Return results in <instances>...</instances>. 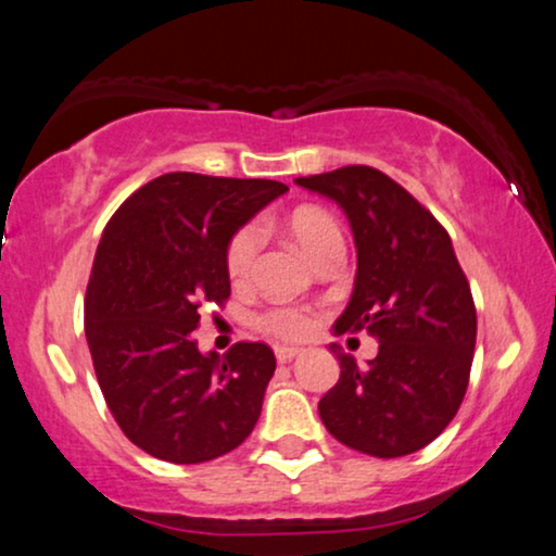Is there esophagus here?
<instances>
[{"label": "esophagus", "instance_id": "34e87169", "mask_svg": "<svg viewBox=\"0 0 556 556\" xmlns=\"http://www.w3.org/2000/svg\"><path fill=\"white\" fill-rule=\"evenodd\" d=\"M300 353H302L300 348H275V355L279 363H289V359H294Z\"/></svg>", "mask_w": 556, "mask_h": 556}]
</instances>
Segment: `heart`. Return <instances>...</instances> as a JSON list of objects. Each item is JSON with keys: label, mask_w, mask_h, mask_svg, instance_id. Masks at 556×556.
<instances>
[{"label": "heart", "mask_w": 556, "mask_h": 556, "mask_svg": "<svg viewBox=\"0 0 556 556\" xmlns=\"http://www.w3.org/2000/svg\"><path fill=\"white\" fill-rule=\"evenodd\" d=\"M287 229L292 233L302 252L317 262L319 256L334 247H342L340 224L323 208H296L287 218ZM262 247V226L244 224L231 233L226 244V275L231 281H247L252 277L256 254ZM254 325L262 332L279 340H302L312 330V315L300 307H269L254 317Z\"/></svg>", "instance_id": "b5f03b06"}]
</instances>
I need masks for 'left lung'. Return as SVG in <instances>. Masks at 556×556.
Masks as SVG:
<instances>
[{"label":"left lung","mask_w":556,"mask_h":556,"mask_svg":"<svg viewBox=\"0 0 556 556\" xmlns=\"http://www.w3.org/2000/svg\"><path fill=\"white\" fill-rule=\"evenodd\" d=\"M294 184L332 199L353 226L357 277L334 332L380 340L367 367L330 345L340 380L319 401V418L367 456L416 453L458 413L473 363L476 307L448 231L378 168L345 166Z\"/></svg>","instance_id":"obj_1"}]
</instances>
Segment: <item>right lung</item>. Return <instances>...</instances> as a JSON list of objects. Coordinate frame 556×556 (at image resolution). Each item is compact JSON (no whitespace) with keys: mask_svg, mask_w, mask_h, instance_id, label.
I'll return each instance as SVG.
<instances>
[{"mask_svg":"<svg viewBox=\"0 0 556 556\" xmlns=\"http://www.w3.org/2000/svg\"><path fill=\"white\" fill-rule=\"evenodd\" d=\"M287 191L267 178L176 170L121 203L92 262L85 338L115 424L170 464H203L244 443L277 359L264 342L203 355L199 309L229 300L226 244Z\"/></svg>","mask_w":556,"mask_h":556,"instance_id":"right-lung-1","label":"right lung"}]
</instances>
